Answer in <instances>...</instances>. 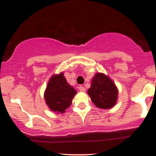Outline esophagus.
<instances>
[{
    "mask_svg": "<svg viewBox=\"0 0 156 156\" xmlns=\"http://www.w3.org/2000/svg\"><path fill=\"white\" fill-rule=\"evenodd\" d=\"M79 90L80 91V92H85L86 88L84 87H83V86H80V87H79Z\"/></svg>",
    "mask_w": 156,
    "mask_h": 156,
    "instance_id": "34e87169",
    "label": "esophagus"
}]
</instances>
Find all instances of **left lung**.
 Segmentation results:
<instances>
[{"instance_id":"left-lung-1","label":"left lung","mask_w":156,"mask_h":156,"mask_svg":"<svg viewBox=\"0 0 156 156\" xmlns=\"http://www.w3.org/2000/svg\"><path fill=\"white\" fill-rule=\"evenodd\" d=\"M87 93L91 101L98 108H112L117 104L118 89L114 81L108 76L97 73L92 78L91 87Z\"/></svg>"}]
</instances>
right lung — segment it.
Wrapping results in <instances>:
<instances>
[{"instance_id": "add662e5", "label": "right lung", "mask_w": 156, "mask_h": 156, "mask_svg": "<svg viewBox=\"0 0 156 156\" xmlns=\"http://www.w3.org/2000/svg\"><path fill=\"white\" fill-rule=\"evenodd\" d=\"M76 90L67 83L63 73L51 77L44 92V101L50 110L56 114L66 112L72 104Z\"/></svg>"}]
</instances>
